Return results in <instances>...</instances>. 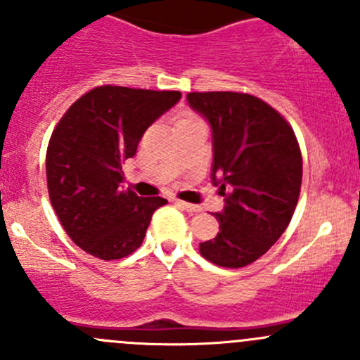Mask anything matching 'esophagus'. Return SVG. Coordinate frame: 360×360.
Instances as JSON below:
<instances>
[{
  "instance_id": "esophagus-1",
  "label": "esophagus",
  "mask_w": 360,
  "mask_h": 360,
  "mask_svg": "<svg viewBox=\"0 0 360 360\" xmlns=\"http://www.w3.org/2000/svg\"><path fill=\"white\" fill-rule=\"evenodd\" d=\"M174 203H176L177 207H181L183 210H186V212H190V214L200 212V207L193 205V203H188V202H183V200H174Z\"/></svg>"
}]
</instances>
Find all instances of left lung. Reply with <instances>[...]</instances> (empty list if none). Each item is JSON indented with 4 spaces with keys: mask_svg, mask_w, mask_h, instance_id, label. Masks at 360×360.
I'll return each instance as SVG.
<instances>
[{
    "mask_svg": "<svg viewBox=\"0 0 360 360\" xmlns=\"http://www.w3.org/2000/svg\"><path fill=\"white\" fill-rule=\"evenodd\" d=\"M186 101L210 127V179L224 197L214 214L219 233L202 242L200 254L217 266H245L281 238L296 209L303 176L296 136L249 94L191 92Z\"/></svg>",
    "mask_w": 360,
    "mask_h": 360,
    "instance_id": "obj_1",
    "label": "left lung"
}]
</instances>
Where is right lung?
<instances>
[{"label": "right lung", "mask_w": 360, "mask_h": 360, "mask_svg": "<svg viewBox=\"0 0 360 360\" xmlns=\"http://www.w3.org/2000/svg\"><path fill=\"white\" fill-rule=\"evenodd\" d=\"M179 99L181 92L104 85L60 118L46 150L49 195L66 233L85 252L111 261L143 244L151 216L167 200L123 190L122 165L148 127Z\"/></svg>", "instance_id": "add662e5"}]
</instances>
